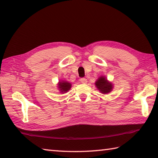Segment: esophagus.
Listing matches in <instances>:
<instances>
[{
  "label": "esophagus",
  "mask_w": 158,
  "mask_h": 158,
  "mask_svg": "<svg viewBox=\"0 0 158 158\" xmlns=\"http://www.w3.org/2000/svg\"><path fill=\"white\" fill-rule=\"evenodd\" d=\"M80 81H81L82 84H86V83L88 82L87 79L85 78H81V79H80Z\"/></svg>",
  "instance_id": "1"
}]
</instances>
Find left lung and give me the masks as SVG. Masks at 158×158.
<instances>
[{"label":"left lung","mask_w":158,"mask_h":158,"mask_svg":"<svg viewBox=\"0 0 158 158\" xmlns=\"http://www.w3.org/2000/svg\"><path fill=\"white\" fill-rule=\"evenodd\" d=\"M98 90L102 94H107L112 91L114 89V84L109 81L105 76H100L96 80L95 83Z\"/></svg>","instance_id":"8db88e82"}]
</instances>
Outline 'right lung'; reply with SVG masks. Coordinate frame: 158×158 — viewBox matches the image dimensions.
<instances>
[{
	"label": "right lung",
	"mask_w": 158,
	"mask_h": 158,
	"mask_svg": "<svg viewBox=\"0 0 158 158\" xmlns=\"http://www.w3.org/2000/svg\"><path fill=\"white\" fill-rule=\"evenodd\" d=\"M57 85L58 90H59V92L60 93H62V94L68 92L72 87L71 83L67 81H64V80H60Z\"/></svg>",
	"instance_id": "1"
}]
</instances>
